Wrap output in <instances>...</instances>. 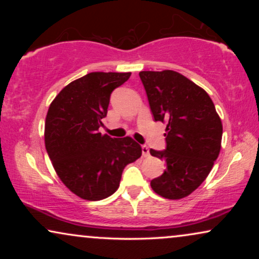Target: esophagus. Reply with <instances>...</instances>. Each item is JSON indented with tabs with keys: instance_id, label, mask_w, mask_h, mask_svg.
Wrapping results in <instances>:
<instances>
[{
	"instance_id": "1",
	"label": "esophagus",
	"mask_w": 259,
	"mask_h": 259,
	"mask_svg": "<svg viewBox=\"0 0 259 259\" xmlns=\"http://www.w3.org/2000/svg\"><path fill=\"white\" fill-rule=\"evenodd\" d=\"M141 151H143V157L144 158H147L148 155H150V150H148V147L146 146V145L141 146Z\"/></svg>"
}]
</instances>
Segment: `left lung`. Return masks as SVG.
I'll list each match as a JSON object with an SVG mask.
<instances>
[{
	"instance_id": "8db88e82",
	"label": "left lung",
	"mask_w": 259,
	"mask_h": 259,
	"mask_svg": "<svg viewBox=\"0 0 259 259\" xmlns=\"http://www.w3.org/2000/svg\"><path fill=\"white\" fill-rule=\"evenodd\" d=\"M139 76L155 121H166V150H150L166 169L151 187L166 199H182L206 179L222 147L223 125L211 98L175 70H144Z\"/></svg>"
}]
</instances>
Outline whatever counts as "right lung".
<instances>
[{"label":"right lung","mask_w":259,"mask_h":259,"mask_svg":"<svg viewBox=\"0 0 259 259\" xmlns=\"http://www.w3.org/2000/svg\"><path fill=\"white\" fill-rule=\"evenodd\" d=\"M130 76L131 73H90L63 87L48 108L46 150L60 180L82 199L112 196L125 166L143 153L131 137L115 139L98 131L113 90Z\"/></svg>","instance_id":"1"}]
</instances>
